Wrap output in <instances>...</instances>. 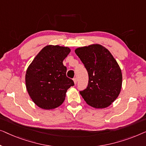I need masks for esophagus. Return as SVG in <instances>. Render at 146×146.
<instances>
[{"label":"esophagus","mask_w":146,"mask_h":146,"mask_svg":"<svg viewBox=\"0 0 146 146\" xmlns=\"http://www.w3.org/2000/svg\"><path fill=\"white\" fill-rule=\"evenodd\" d=\"M73 81H74V83H75V85H76V84H77V79H76V78H74Z\"/></svg>","instance_id":"obj_1"}]
</instances>
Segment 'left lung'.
<instances>
[{"mask_svg": "<svg viewBox=\"0 0 146 146\" xmlns=\"http://www.w3.org/2000/svg\"><path fill=\"white\" fill-rule=\"evenodd\" d=\"M89 75L87 87L80 91L92 107H108L118 97L122 83V71L112 55L101 45L93 44L75 50Z\"/></svg>", "mask_w": 146, "mask_h": 146, "instance_id": "1", "label": "left lung"}]
</instances>
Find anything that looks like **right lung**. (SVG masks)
Listing matches in <instances>:
<instances>
[{"mask_svg": "<svg viewBox=\"0 0 146 146\" xmlns=\"http://www.w3.org/2000/svg\"><path fill=\"white\" fill-rule=\"evenodd\" d=\"M71 50L67 47L49 45L44 47L28 67L26 86L37 106L45 110L58 107L65 100L66 92L74 85L66 76L63 64Z\"/></svg>", "mask_w": 146, "mask_h": 146, "instance_id": "obj_1", "label": "right lung"}]
</instances>
